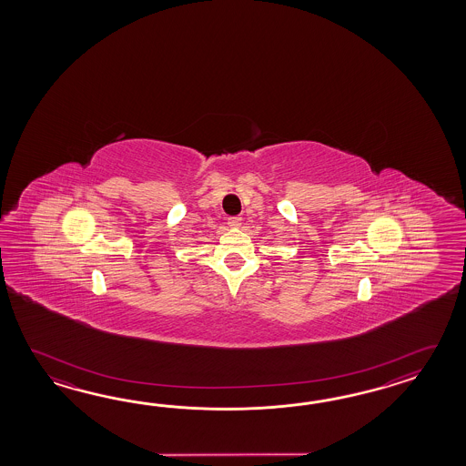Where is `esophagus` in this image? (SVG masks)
Returning <instances> with one entry per match:
<instances>
[{
    "mask_svg": "<svg viewBox=\"0 0 466 466\" xmlns=\"http://www.w3.org/2000/svg\"><path fill=\"white\" fill-rule=\"evenodd\" d=\"M228 225L231 228H238L241 225V217H229Z\"/></svg>",
    "mask_w": 466,
    "mask_h": 466,
    "instance_id": "esophagus-1",
    "label": "esophagus"
}]
</instances>
